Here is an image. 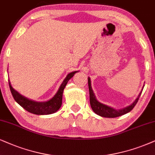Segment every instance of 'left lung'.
I'll use <instances>...</instances> for the list:
<instances>
[{
  "label": "left lung",
  "mask_w": 155,
  "mask_h": 155,
  "mask_svg": "<svg viewBox=\"0 0 155 155\" xmlns=\"http://www.w3.org/2000/svg\"><path fill=\"white\" fill-rule=\"evenodd\" d=\"M88 81V87H89V93H90V104H91V106L92 108L93 111L95 114H98V115L102 116V117H106V118H116L118 116H122L124 114H127L129 111H131V110L134 108V106H136V104L138 102L140 95L142 94V92L139 93V96L137 97V98L134 101V102L130 106L124 108L123 109L120 110H116L114 108L109 107L106 105H104L103 104H101L100 102H98L97 101V99L95 98V96L93 93V91L91 87V79L88 78L87 80Z\"/></svg>",
  "instance_id": "8db88e82"
}]
</instances>
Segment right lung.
I'll return each instance as SVG.
<instances>
[{
  "instance_id": "right-lung-1",
  "label": "right lung",
  "mask_w": 155,
  "mask_h": 155,
  "mask_svg": "<svg viewBox=\"0 0 155 155\" xmlns=\"http://www.w3.org/2000/svg\"><path fill=\"white\" fill-rule=\"evenodd\" d=\"M77 72L78 71H74L69 73L67 75L65 79L64 80V81L62 82V85H60V88H59L58 91L54 96L49 101H46V102H36V101L29 100V99L25 98L24 96H22L21 95L19 94L17 91L13 88L10 81H8L9 87H10L11 94H12L14 100L28 112L37 114V115L51 114L60 109L61 106H62L63 91H64L69 80L71 79Z\"/></svg>"
}]
</instances>
